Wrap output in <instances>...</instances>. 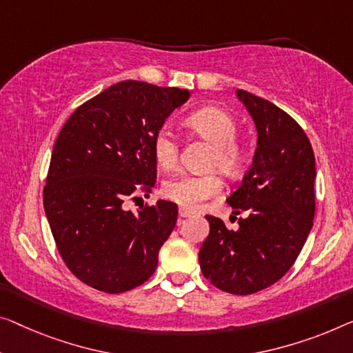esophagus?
I'll return each instance as SVG.
<instances>
[{
    "label": "esophagus",
    "mask_w": 353,
    "mask_h": 353,
    "mask_svg": "<svg viewBox=\"0 0 353 353\" xmlns=\"http://www.w3.org/2000/svg\"><path fill=\"white\" fill-rule=\"evenodd\" d=\"M192 215H193V212H190V210H187V209H183V208L179 209V217L185 219V217H192Z\"/></svg>",
    "instance_id": "esophagus-1"
}]
</instances>
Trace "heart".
Segmentation results:
<instances>
[{"label": "heart", "mask_w": 353, "mask_h": 353, "mask_svg": "<svg viewBox=\"0 0 353 353\" xmlns=\"http://www.w3.org/2000/svg\"><path fill=\"white\" fill-rule=\"evenodd\" d=\"M183 123L188 130L212 144L208 159V170H219L227 177H236L244 170L247 160L245 145L236 138L238 122L228 110L217 106H208L188 114ZM154 159L163 170H172L179 160V144L174 133L160 128L152 139ZM223 182L217 172L203 176L181 174L168 179L163 185V194L170 201L183 209L194 210L204 201L222 193Z\"/></svg>", "instance_id": "obj_1"}]
</instances>
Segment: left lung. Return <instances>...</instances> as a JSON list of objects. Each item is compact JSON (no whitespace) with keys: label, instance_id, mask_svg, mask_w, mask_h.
<instances>
[{"label":"left lung","instance_id":"obj_1","mask_svg":"<svg viewBox=\"0 0 353 353\" xmlns=\"http://www.w3.org/2000/svg\"><path fill=\"white\" fill-rule=\"evenodd\" d=\"M236 94L259 133L250 170L227 198L233 214L247 217L238 220V230H228L223 220L206 215L210 231L198 256L212 285L252 294L285 276L306 243L315 214V157L285 110L245 90Z\"/></svg>","mask_w":353,"mask_h":353}]
</instances>
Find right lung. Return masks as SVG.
<instances>
[{"label": "right lung", "mask_w": 353, "mask_h": 353, "mask_svg": "<svg viewBox=\"0 0 353 353\" xmlns=\"http://www.w3.org/2000/svg\"><path fill=\"white\" fill-rule=\"evenodd\" d=\"M188 98L183 88L119 82L79 106L55 141L47 220L68 270L99 292H128L157 270L177 204L157 201L131 212L123 201L154 188L152 139Z\"/></svg>", "instance_id": "obj_1"}]
</instances>
